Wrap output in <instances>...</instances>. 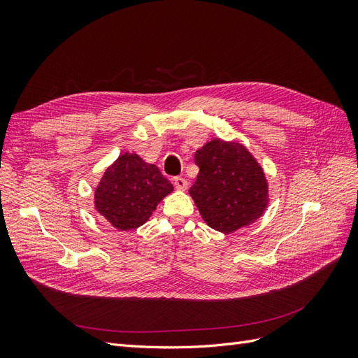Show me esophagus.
Wrapping results in <instances>:
<instances>
[{
  "label": "esophagus",
  "mask_w": 358,
  "mask_h": 358,
  "mask_svg": "<svg viewBox=\"0 0 358 358\" xmlns=\"http://www.w3.org/2000/svg\"><path fill=\"white\" fill-rule=\"evenodd\" d=\"M173 183H175V188L179 191H185L188 188V180L185 178H175Z\"/></svg>",
  "instance_id": "34e87169"
}]
</instances>
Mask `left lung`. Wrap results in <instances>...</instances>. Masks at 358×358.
<instances>
[{"instance_id": "left-lung-1", "label": "left lung", "mask_w": 358, "mask_h": 358, "mask_svg": "<svg viewBox=\"0 0 358 358\" xmlns=\"http://www.w3.org/2000/svg\"><path fill=\"white\" fill-rule=\"evenodd\" d=\"M200 167L189 196L210 229L230 234L262 218L268 182L262 164L237 140L212 138L194 154Z\"/></svg>"}]
</instances>
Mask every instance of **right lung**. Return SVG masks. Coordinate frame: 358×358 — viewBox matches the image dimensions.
Segmentation results:
<instances>
[{
	"mask_svg": "<svg viewBox=\"0 0 358 358\" xmlns=\"http://www.w3.org/2000/svg\"><path fill=\"white\" fill-rule=\"evenodd\" d=\"M170 192L173 185L155 164L122 152L94 188V208L116 230L128 231L143 225Z\"/></svg>",
	"mask_w": 358,
	"mask_h": 358,
	"instance_id": "add662e5",
	"label": "right lung"
}]
</instances>
